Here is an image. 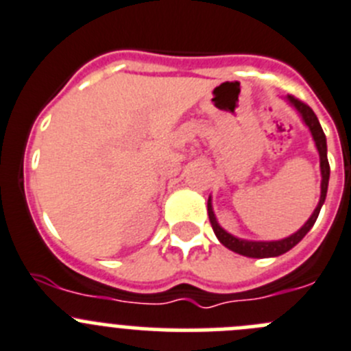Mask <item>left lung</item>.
I'll use <instances>...</instances> for the list:
<instances>
[{
  "instance_id": "obj_1",
  "label": "left lung",
  "mask_w": 351,
  "mask_h": 351,
  "mask_svg": "<svg viewBox=\"0 0 351 351\" xmlns=\"http://www.w3.org/2000/svg\"><path fill=\"white\" fill-rule=\"evenodd\" d=\"M286 100L289 101L291 106L298 110V114L301 116L303 123L308 126L310 133H312V138L315 142L317 150H319V157H320V175H322V180H320V199H319V204L317 208L313 209L312 216H310L306 223L300 228L298 232H294L293 235L289 237H284L279 239V241H247V239H241V237H235V235L228 234L227 230L220 227L218 220H216L215 211H213V204H211V197L208 199V215H209V221H211V227L215 230V235L218 237V241L228 247L230 251L234 253L242 254V256H247V258H275V256H280V254L287 253L289 250H293L294 245L304 237V235L308 234L310 228L313 227V223L317 221L319 218V213L320 208H322L324 201H326V195H327V185H329V175H330V169H329V160H327V142H326V135H324L322 126H320L319 119H317L315 112L310 109L306 104H303L301 100L298 98L291 97L287 95Z\"/></svg>"
}]
</instances>
